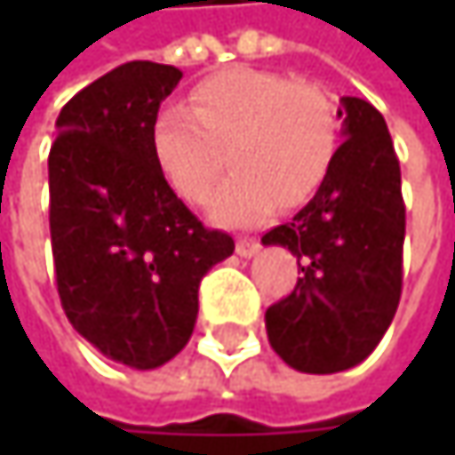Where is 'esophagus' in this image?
Segmentation results:
<instances>
[{
	"instance_id": "obj_1",
	"label": "esophagus",
	"mask_w": 455,
	"mask_h": 455,
	"mask_svg": "<svg viewBox=\"0 0 455 455\" xmlns=\"http://www.w3.org/2000/svg\"><path fill=\"white\" fill-rule=\"evenodd\" d=\"M258 250H260V242H258V239H252V236H239V239H236V255L252 258Z\"/></svg>"
}]
</instances>
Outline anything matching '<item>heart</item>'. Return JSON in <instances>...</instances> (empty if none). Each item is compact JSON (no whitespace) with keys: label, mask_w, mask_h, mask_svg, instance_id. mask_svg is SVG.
Returning <instances> with one entry per match:
<instances>
[{"label":"heart","mask_w":455,"mask_h":455,"mask_svg":"<svg viewBox=\"0 0 455 455\" xmlns=\"http://www.w3.org/2000/svg\"><path fill=\"white\" fill-rule=\"evenodd\" d=\"M337 144V105L318 81L258 68L203 78L189 92V108L168 102L149 126L152 157L187 203L208 197L227 149L234 171L213 192L211 216L228 227L311 200Z\"/></svg>","instance_id":"b5f03b06"}]
</instances>
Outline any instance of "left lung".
<instances>
[{
  "mask_svg": "<svg viewBox=\"0 0 455 455\" xmlns=\"http://www.w3.org/2000/svg\"><path fill=\"white\" fill-rule=\"evenodd\" d=\"M342 144L314 200L263 234L298 258L295 290L266 311L276 355L306 374L361 363L385 337L403 287L406 205L382 113L342 97Z\"/></svg>",
  "mask_w": 455,
  "mask_h": 455,
  "instance_id": "1",
  "label": "left lung"
}]
</instances>
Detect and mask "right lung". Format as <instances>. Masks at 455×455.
<instances>
[{
    "instance_id": "obj_1",
    "label": "right lung",
    "mask_w": 455,
    "mask_h": 455,
    "mask_svg": "<svg viewBox=\"0 0 455 455\" xmlns=\"http://www.w3.org/2000/svg\"><path fill=\"white\" fill-rule=\"evenodd\" d=\"M181 70L134 60L81 89L49 149V234L60 303L102 355L157 369L192 337L203 276L234 252L160 173L149 126Z\"/></svg>"
}]
</instances>
